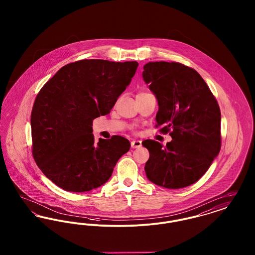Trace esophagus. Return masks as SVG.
Here are the masks:
<instances>
[{"instance_id":"obj_1","label":"esophagus","mask_w":255,"mask_h":255,"mask_svg":"<svg viewBox=\"0 0 255 255\" xmlns=\"http://www.w3.org/2000/svg\"><path fill=\"white\" fill-rule=\"evenodd\" d=\"M131 146H132V148H138L141 146V141L140 140H132Z\"/></svg>"}]
</instances>
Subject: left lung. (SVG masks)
Returning <instances> with one entry per match:
<instances>
[{"mask_svg":"<svg viewBox=\"0 0 255 255\" xmlns=\"http://www.w3.org/2000/svg\"><path fill=\"white\" fill-rule=\"evenodd\" d=\"M142 77L158 99L156 126L172 140L162 146L142 141L150 153L145 163L149 181L169 189L199 181L221 149L218 102L194 69L178 62H149Z\"/></svg>","mask_w":255,"mask_h":255,"instance_id":"left-lung-1","label":"left lung"}]
</instances>
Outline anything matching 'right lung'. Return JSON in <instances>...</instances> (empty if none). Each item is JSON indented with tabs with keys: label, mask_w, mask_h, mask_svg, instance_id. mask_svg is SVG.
Returning a JSON list of instances; mask_svg holds the SVG:
<instances>
[{
	"label": "right lung",
	"mask_w": 255,
	"mask_h": 255,
	"mask_svg": "<svg viewBox=\"0 0 255 255\" xmlns=\"http://www.w3.org/2000/svg\"><path fill=\"white\" fill-rule=\"evenodd\" d=\"M138 63L85 59L70 63L38 93L30 117L32 155L44 175L66 191L86 192L112 176L130 149L121 135L93 134V121L108 115Z\"/></svg>",
	"instance_id": "add662e5"
}]
</instances>
